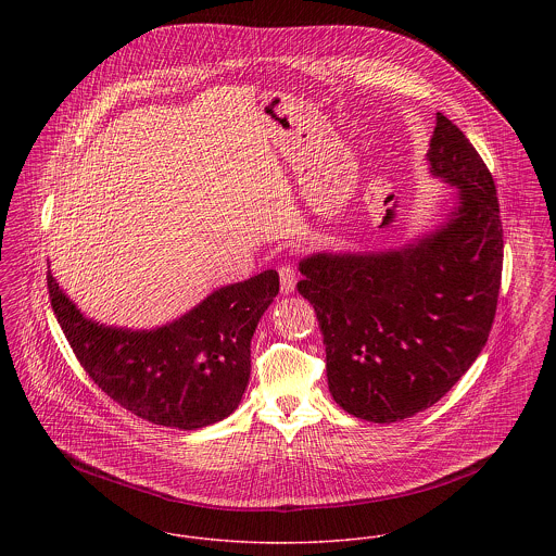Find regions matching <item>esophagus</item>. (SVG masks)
Here are the masks:
<instances>
[{"instance_id": "34e87169", "label": "esophagus", "mask_w": 556, "mask_h": 556, "mask_svg": "<svg viewBox=\"0 0 556 556\" xmlns=\"http://www.w3.org/2000/svg\"><path fill=\"white\" fill-rule=\"evenodd\" d=\"M278 274H280V289H282V293H287V295L293 293L295 285H298V271L291 265H282L278 269Z\"/></svg>"}]
</instances>
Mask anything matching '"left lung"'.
I'll return each mask as SVG.
<instances>
[{
    "label": "left lung",
    "instance_id": "obj_1",
    "mask_svg": "<svg viewBox=\"0 0 556 556\" xmlns=\"http://www.w3.org/2000/svg\"><path fill=\"white\" fill-rule=\"evenodd\" d=\"M426 160L458 188L437 231L388 252L300 261L298 291L317 313L329 392L375 424L413 417L445 396L481 353L496 313L503 227L494 179L443 113Z\"/></svg>",
    "mask_w": 556,
    "mask_h": 556
}]
</instances>
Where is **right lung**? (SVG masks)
<instances>
[{"label":"right lung","instance_id":"1","mask_svg":"<svg viewBox=\"0 0 556 556\" xmlns=\"http://www.w3.org/2000/svg\"><path fill=\"white\" fill-rule=\"evenodd\" d=\"M49 298L80 366L126 410L194 430L229 417L250 379V340L278 295L276 269L207 295L154 329L109 327L85 317L49 271Z\"/></svg>","mask_w":556,"mask_h":556}]
</instances>
